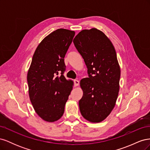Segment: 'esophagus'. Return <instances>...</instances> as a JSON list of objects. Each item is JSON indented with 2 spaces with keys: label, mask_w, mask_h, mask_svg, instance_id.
Returning a JSON list of instances; mask_svg holds the SVG:
<instances>
[{
  "label": "esophagus",
  "mask_w": 150,
  "mask_h": 150,
  "mask_svg": "<svg viewBox=\"0 0 150 150\" xmlns=\"http://www.w3.org/2000/svg\"><path fill=\"white\" fill-rule=\"evenodd\" d=\"M74 86H78L79 84V81L77 79H75L74 81Z\"/></svg>",
  "instance_id": "obj_1"
}]
</instances>
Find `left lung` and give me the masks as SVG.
<instances>
[{
    "instance_id": "left-lung-1",
    "label": "left lung",
    "mask_w": 150,
    "mask_h": 150,
    "mask_svg": "<svg viewBox=\"0 0 150 150\" xmlns=\"http://www.w3.org/2000/svg\"><path fill=\"white\" fill-rule=\"evenodd\" d=\"M73 42L89 74V78L80 81L83 91L79 101L81 113L90 122H101L115 108L120 91L121 70L115 47L104 33L96 28L81 30Z\"/></svg>"
}]
</instances>
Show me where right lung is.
<instances>
[{"instance_id":"1","label":"right lung","mask_w":150,"mask_h":150,"mask_svg":"<svg viewBox=\"0 0 150 150\" xmlns=\"http://www.w3.org/2000/svg\"><path fill=\"white\" fill-rule=\"evenodd\" d=\"M75 32L58 29L36 48L28 72L29 95L35 112L47 122L59 120L74 85L63 75L64 59Z\"/></svg>"}]
</instances>
